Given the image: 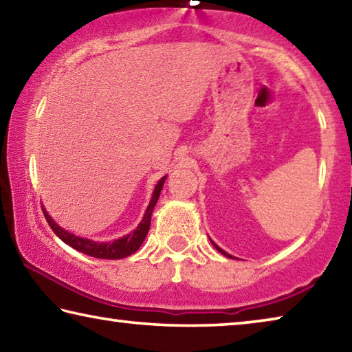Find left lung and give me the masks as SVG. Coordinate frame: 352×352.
<instances>
[{
    "label": "left lung",
    "instance_id": "1",
    "mask_svg": "<svg viewBox=\"0 0 352 352\" xmlns=\"http://www.w3.org/2000/svg\"><path fill=\"white\" fill-rule=\"evenodd\" d=\"M211 243H212V245H214V248H216L219 253H222L223 256H226V258H231V259H234V256H231V254H228V253H226V252H223V250H222V248H220V247L217 245V243H214L212 241H211Z\"/></svg>",
    "mask_w": 352,
    "mask_h": 352
}]
</instances>
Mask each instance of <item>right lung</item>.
Instances as JSON below:
<instances>
[{
    "instance_id": "add662e5",
    "label": "right lung",
    "mask_w": 352,
    "mask_h": 352,
    "mask_svg": "<svg viewBox=\"0 0 352 352\" xmlns=\"http://www.w3.org/2000/svg\"><path fill=\"white\" fill-rule=\"evenodd\" d=\"M166 178H168V175L160 178L158 183L155 184L152 199H151V201H148L147 210L144 212V217H142L140 225L136 226L133 231H130L129 234L119 237V239H115L111 242H98V241H91V239H87V237H80V236L69 233L68 230H63L62 226H58L54 222V219H52L43 208L45 217L47 220V223H50V226L52 228V231H54V233L60 237L65 243H68L69 247H73L74 250H77V252L88 254V256H93V258H99V259L127 258V256L133 254L136 250L142 245V242H144V239H146L148 228H151L152 211L160 199V192H162Z\"/></svg>"
}]
</instances>
